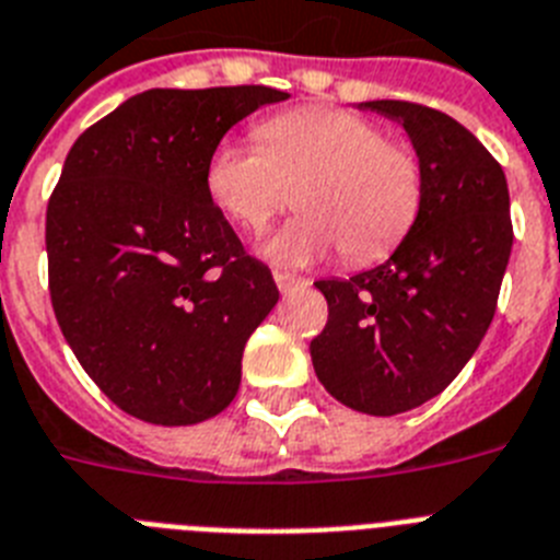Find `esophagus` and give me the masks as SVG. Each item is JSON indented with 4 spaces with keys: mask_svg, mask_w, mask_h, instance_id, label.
<instances>
[{
    "mask_svg": "<svg viewBox=\"0 0 560 560\" xmlns=\"http://www.w3.org/2000/svg\"><path fill=\"white\" fill-rule=\"evenodd\" d=\"M272 279H276V288L281 293H290L295 288H307V279H299V276H290V272H272Z\"/></svg>",
    "mask_w": 560,
    "mask_h": 560,
    "instance_id": "esophagus-1",
    "label": "esophagus"
}]
</instances>
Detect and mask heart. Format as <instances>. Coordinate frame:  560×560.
<instances>
[{
    "label": "heart",
    "instance_id": "heart-1",
    "mask_svg": "<svg viewBox=\"0 0 560 560\" xmlns=\"http://www.w3.org/2000/svg\"><path fill=\"white\" fill-rule=\"evenodd\" d=\"M258 144L222 139L205 167L213 205L244 230H261L295 187L299 215L261 244L279 267H307L336 247L352 261L393 250L416 222L424 171L407 144L359 113L307 107L256 128Z\"/></svg>",
    "mask_w": 560,
    "mask_h": 560
}]
</instances>
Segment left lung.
Listing matches in <instances>:
<instances>
[{"instance_id":"8db88e82","label":"left lung","mask_w":560,"mask_h":560,"mask_svg":"<svg viewBox=\"0 0 560 560\" xmlns=\"http://www.w3.org/2000/svg\"><path fill=\"white\" fill-rule=\"evenodd\" d=\"M410 136L424 199L384 265L316 281L327 327L310 341L318 382L368 416L421 407L462 373L495 316L510 265V190L501 164L464 125L412 102L375 98Z\"/></svg>"}]
</instances>
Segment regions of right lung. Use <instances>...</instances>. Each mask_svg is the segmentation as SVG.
<instances>
[{
  "instance_id": "add662e5",
  "label": "right lung",
  "mask_w": 560,
  "mask_h": 560,
  "mask_svg": "<svg viewBox=\"0 0 560 560\" xmlns=\"http://www.w3.org/2000/svg\"><path fill=\"white\" fill-rule=\"evenodd\" d=\"M284 98L265 84L144 91L65 159L45 228L56 322L102 393L148 424L219 416L247 338L279 302L205 167L236 121Z\"/></svg>"
}]
</instances>
